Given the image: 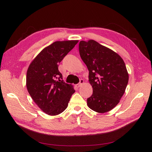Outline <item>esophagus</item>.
<instances>
[{
	"instance_id": "esophagus-1",
	"label": "esophagus",
	"mask_w": 152,
	"mask_h": 152,
	"mask_svg": "<svg viewBox=\"0 0 152 152\" xmlns=\"http://www.w3.org/2000/svg\"><path fill=\"white\" fill-rule=\"evenodd\" d=\"M84 80H83V79H81L80 80L79 83H78V84H76V87H78H78H80V86L82 85V84H84Z\"/></svg>"
}]
</instances>
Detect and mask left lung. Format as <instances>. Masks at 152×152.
<instances>
[{
    "label": "left lung",
    "instance_id": "8db88e82",
    "mask_svg": "<svg viewBox=\"0 0 152 152\" xmlns=\"http://www.w3.org/2000/svg\"><path fill=\"white\" fill-rule=\"evenodd\" d=\"M79 51L93 91L87 105L99 113L110 111L119 102L128 83L124 61L117 53L92 39L80 41Z\"/></svg>",
    "mask_w": 152,
    "mask_h": 152
}]
</instances>
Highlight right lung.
<instances>
[{
	"label": "right lung",
	"mask_w": 152,
	"mask_h": 152,
	"mask_svg": "<svg viewBox=\"0 0 152 152\" xmlns=\"http://www.w3.org/2000/svg\"><path fill=\"white\" fill-rule=\"evenodd\" d=\"M78 40L57 41L40 51L27 69L26 86L36 104L51 116L62 113L75 90L64 82L58 64Z\"/></svg>",
	"instance_id": "1"
}]
</instances>
